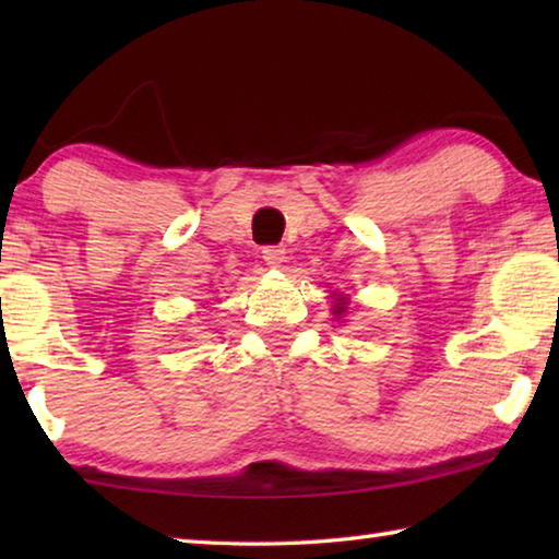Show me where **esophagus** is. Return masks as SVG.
I'll list each match as a JSON object with an SVG mask.
<instances>
[{
  "label": "esophagus",
  "mask_w": 559,
  "mask_h": 559,
  "mask_svg": "<svg viewBox=\"0 0 559 559\" xmlns=\"http://www.w3.org/2000/svg\"><path fill=\"white\" fill-rule=\"evenodd\" d=\"M261 257L266 261L269 269H278L283 259H286V249H283V246H263Z\"/></svg>",
  "instance_id": "esophagus-1"
}]
</instances>
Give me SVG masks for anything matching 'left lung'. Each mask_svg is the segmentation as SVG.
Masks as SVG:
<instances>
[{
  "label": "left lung",
  "instance_id": "left-lung-1",
  "mask_svg": "<svg viewBox=\"0 0 559 559\" xmlns=\"http://www.w3.org/2000/svg\"><path fill=\"white\" fill-rule=\"evenodd\" d=\"M335 313H345V300L340 298V302L335 306Z\"/></svg>",
  "mask_w": 559,
  "mask_h": 559
}]
</instances>
